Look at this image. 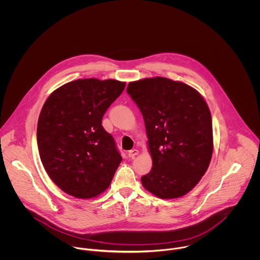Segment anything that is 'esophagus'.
<instances>
[{
  "instance_id": "1",
  "label": "esophagus",
  "mask_w": 260,
  "mask_h": 260,
  "mask_svg": "<svg viewBox=\"0 0 260 260\" xmlns=\"http://www.w3.org/2000/svg\"><path fill=\"white\" fill-rule=\"evenodd\" d=\"M138 153H139V151L137 149H133V150H130L127 154H128L129 158H134Z\"/></svg>"
}]
</instances>
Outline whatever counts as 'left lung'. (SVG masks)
<instances>
[{
  "label": "left lung",
  "instance_id": "1",
  "mask_svg": "<svg viewBox=\"0 0 260 260\" xmlns=\"http://www.w3.org/2000/svg\"><path fill=\"white\" fill-rule=\"evenodd\" d=\"M127 93L142 113L153 162L142 185L162 199L184 196L198 184L212 157L207 103L189 85L163 77L130 82Z\"/></svg>",
  "mask_w": 260,
  "mask_h": 260
}]
</instances>
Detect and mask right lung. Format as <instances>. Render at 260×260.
Listing matches in <instances>:
<instances>
[{"instance_id": "right-lung-1", "label": "right lung", "mask_w": 260, "mask_h": 260, "mask_svg": "<svg viewBox=\"0 0 260 260\" xmlns=\"http://www.w3.org/2000/svg\"><path fill=\"white\" fill-rule=\"evenodd\" d=\"M126 82L79 79L56 89L40 113L37 143L53 182L76 198L104 192L122 161L102 118Z\"/></svg>"}]
</instances>
